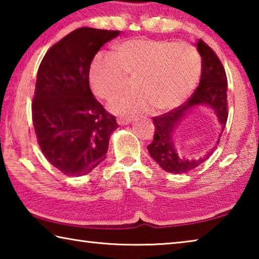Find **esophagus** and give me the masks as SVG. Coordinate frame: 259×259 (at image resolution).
I'll return each instance as SVG.
<instances>
[{
  "label": "esophagus",
  "instance_id": "esophagus-1",
  "mask_svg": "<svg viewBox=\"0 0 259 259\" xmlns=\"http://www.w3.org/2000/svg\"><path fill=\"white\" fill-rule=\"evenodd\" d=\"M116 121L120 125H124V124H129L130 122L133 121V119H131V117H119Z\"/></svg>",
  "mask_w": 259,
  "mask_h": 259
}]
</instances>
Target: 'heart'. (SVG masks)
Wrapping results in <instances>:
<instances>
[{
  "label": "heart",
  "instance_id": "1",
  "mask_svg": "<svg viewBox=\"0 0 259 259\" xmlns=\"http://www.w3.org/2000/svg\"><path fill=\"white\" fill-rule=\"evenodd\" d=\"M201 57L187 43L134 38L102 54L94 60L90 83L94 93L108 99L125 85L126 75L138 76L135 93H121L108 107L121 115H131L154 107L169 111L194 91L201 75Z\"/></svg>",
  "mask_w": 259,
  "mask_h": 259
}]
</instances>
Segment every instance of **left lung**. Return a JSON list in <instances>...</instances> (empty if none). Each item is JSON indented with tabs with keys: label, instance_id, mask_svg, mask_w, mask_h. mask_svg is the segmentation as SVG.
<instances>
[{
	"label": "left lung",
	"instance_id": "1",
	"mask_svg": "<svg viewBox=\"0 0 259 259\" xmlns=\"http://www.w3.org/2000/svg\"><path fill=\"white\" fill-rule=\"evenodd\" d=\"M198 51L201 55L202 73L198 88L194 93L181 106L171 109L168 113L153 117L154 124V137L153 142L147 146L148 153L153 160L166 172L185 174L202 164L212 154L210 151L208 154L198 160H183L178 156L172 142V133L179 122L186 115L188 109L196 105H209L216 112L222 128L224 131L229 107H227V77L225 68L221 59L218 58L211 48L200 38L198 41ZM219 139L217 142V145Z\"/></svg>",
	"mask_w": 259,
	"mask_h": 259
}]
</instances>
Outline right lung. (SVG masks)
Masks as SVG:
<instances>
[{
    "label": "right lung",
    "mask_w": 259,
    "mask_h": 259,
    "mask_svg": "<svg viewBox=\"0 0 259 259\" xmlns=\"http://www.w3.org/2000/svg\"><path fill=\"white\" fill-rule=\"evenodd\" d=\"M119 30L81 27L52 46L37 71L32 119L37 144L50 163L66 176L95 169L117 128L91 93V61Z\"/></svg>",
    "instance_id": "add662e5"
}]
</instances>
